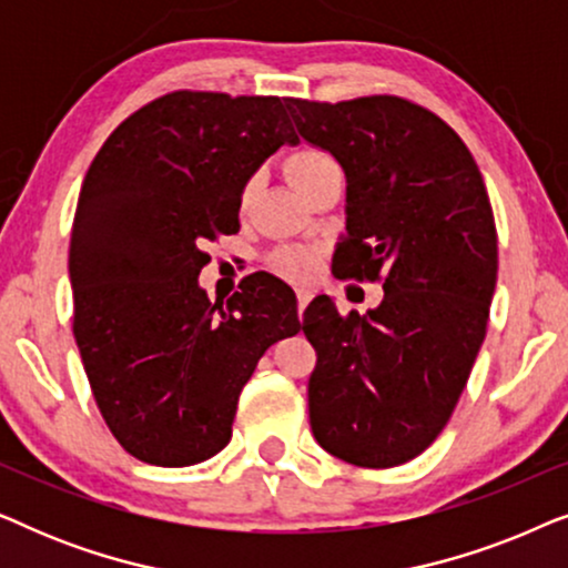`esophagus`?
Returning <instances> with one entry per match:
<instances>
[{
	"label": "esophagus",
	"mask_w": 568,
	"mask_h": 568,
	"mask_svg": "<svg viewBox=\"0 0 568 568\" xmlns=\"http://www.w3.org/2000/svg\"><path fill=\"white\" fill-rule=\"evenodd\" d=\"M313 300V292L310 290H297V315L302 317V313H305V307H307V302Z\"/></svg>",
	"instance_id": "obj_1"
}]
</instances>
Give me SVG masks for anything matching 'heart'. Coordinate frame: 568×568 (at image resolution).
I'll list each match as a JSON object with an SVG mask.
<instances>
[{
    "mask_svg": "<svg viewBox=\"0 0 568 568\" xmlns=\"http://www.w3.org/2000/svg\"><path fill=\"white\" fill-rule=\"evenodd\" d=\"M286 175L294 183V189L300 193H307L313 185L321 181V178L338 173L336 160L331 158L328 152L321 150V146H300L294 150L290 158L284 162ZM255 196H258V181L255 178H247L240 189V214H247L255 204ZM321 263V253L315 251H305V247H284L274 255V266L278 274L290 276V278H307Z\"/></svg>",
    "mask_w": 568,
    "mask_h": 568,
    "instance_id": "heart-1",
    "label": "heart"
}]
</instances>
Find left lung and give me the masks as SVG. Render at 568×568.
<instances>
[{
    "label": "left lung",
    "instance_id": "left-lung-1",
    "mask_svg": "<svg viewBox=\"0 0 568 568\" xmlns=\"http://www.w3.org/2000/svg\"><path fill=\"white\" fill-rule=\"evenodd\" d=\"M284 105L346 173L338 276L385 290L367 315H341L325 294L305 310L317 352L310 426L338 460L395 468L445 429L486 338L499 268L491 201L463 139L410 100Z\"/></svg>",
    "mask_w": 568,
    "mask_h": 568
}]
</instances>
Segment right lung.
Masks as SVG:
<instances>
[{
  "mask_svg": "<svg viewBox=\"0 0 568 568\" xmlns=\"http://www.w3.org/2000/svg\"><path fill=\"white\" fill-rule=\"evenodd\" d=\"M284 142L282 98L175 90L129 115L77 201L69 278L92 398L136 460L183 468L227 447L237 398L276 341L300 333L274 276L209 302L204 245L240 230V189Z\"/></svg>",
  "mask_w": 568,
  "mask_h": 568,
  "instance_id": "right-lung-1",
  "label": "right lung"
}]
</instances>
